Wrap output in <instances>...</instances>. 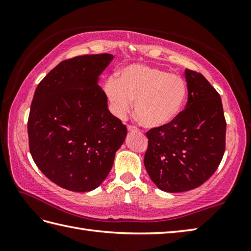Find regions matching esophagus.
<instances>
[{"instance_id":"esophagus-1","label":"esophagus","mask_w":251,"mask_h":251,"mask_svg":"<svg viewBox=\"0 0 251 251\" xmlns=\"http://www.w3.org/2000/svg\"><path fill=\"white\" fill-rule=\"evenodd\" d=\"M127 129H128L129 132H132V131H139V129H138L137 127L132 126V125H128V126H127Z\"/></svg>"}]
</instances>
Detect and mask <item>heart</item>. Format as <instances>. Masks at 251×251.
<instances>
[{"instance_id": "1", "label": "heart", "mask_w": 251, "mask_h": 251, "mask_svg": "<svg viewBox=\"0 0 251 251\" xmlns=\"http://www.w3.org/2000/svg\"><path fill=\"white\" fill-rule=\"evenodd\" d=\"M104 92L117 117L129 113L135 100V114L148 128H157L172 123L188 97V86L178 74L142 65L124 68L119 78L109 77Z\"/></svg>"}]
</instances>
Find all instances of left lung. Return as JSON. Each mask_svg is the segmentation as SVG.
<instances>
[{
  "instance_id": "8db88e82",
  "label": "left lung",
  "mask_w": 251,
  "mask_h": 251,
  "mask_svg": "<svg viewBox=\"0 0 251 251\" xmlns=\"http://www.w3.org/2000/svg\"><path fill=\"white\" fill-rule=\"evenodd\" d=\"M188 102L168 125L147 132L145 166L158 189L193 190L209 179L226 151V122L220 95L205 76L185 70Z\"/></svg>"
}]
</instances>
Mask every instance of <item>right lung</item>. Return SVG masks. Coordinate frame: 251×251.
<instances>
[{
	"label": "right lung",
	"mask_w": 251,
	"mask_h": 251,
	"mask_svg": "<svg viewBox=\"0 0 251 251\" xmlns=\"http://www.w3.org/2000/svg\"><path fill=\"white\" fill-rule=\"evenodd\" d=\"M112 59L99 54L63 60L35 89L28 120L30 153L47 178L69 191L98 188L125 141L126 126L109 111L98 85Z\"/></svg>",
	"instance_id": "obj_1"
}]
</instances>
